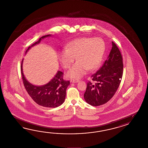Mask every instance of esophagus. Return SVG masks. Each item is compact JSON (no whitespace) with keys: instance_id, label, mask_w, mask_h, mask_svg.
Wrapping results in <instances>:
<instances>
[{"instance_id":"obj_1","label":"esophagus","mask_w":148,"mask_h":148,"mask_svg":"<svg viewBox=\"0 0 148 148\" xmlns=\"http://www.w3.org/2000/svg\"><path fill=\"white\" fill-rule=\"evenodd\" d=\"M79 82V81L78 80H71V81H70V82H72V83H77Z\"/></svg>"}]
</instances>
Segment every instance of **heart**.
I'll list each match as a JSON object with an SVG mask.
<instances>
[{"label": "heart", "instance_id": "obj_1", "mask_svg": "<svg viewBox=\"0 0 148 148\" xmlns=\"http://www.w3.org/2000/svg\"><path fill=\"white\" fill-rule=\"evenodd\" d=\"M105 50V44L100 38H79L70 41L66 50L59 54V60L65 69L69 68L75 61H78L66 73L70 78H80L88 70L92 71L99 66Z\"/></svg>", "mask_w": 148, "mask_h": 148}]
</instances>
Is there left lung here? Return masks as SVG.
Returning a JSON list of instances; mask_svg holds the SVG:
<instances>
[{
  "mask_svg": "<svg viewBox=\"0 0 148 148\" xmlns=\"http://www.w3.org/2000/svg\"><path fill=\"white\" fill-rule=\"evenodd\" d=\"M112 47L103 66L91 75L92 82L87 83L84 95L88 104L98 106L106 103L113 97L120 86L123 75L122 57L116 45Z\"/></svg>",
  "mask_w": 148,
  "mask_h": 148,
  "instance_id": "obj_1",
  "label": "left lung"
}]
</instances>
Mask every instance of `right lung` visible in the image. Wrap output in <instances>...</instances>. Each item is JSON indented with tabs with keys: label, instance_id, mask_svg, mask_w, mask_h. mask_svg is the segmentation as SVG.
<instances>
[{
	"label": "right lung",
	"instance_id": "obj_1",
	"mask_svg": "<svg viewBox=\"0 0 148 148\" xmlns=\"http://www.w3.org/2000/svg\"><path fill=\"white\" fill-rule=\"evenodd\" d=\"M51 35H44L39 38L31 46L29 47L25 54L32 47L39 44L44 38L50 37ZM23 59L21 66L23 82L29 95L36 103L43 107L55 108L63 104L66 96V89L70 85L69 81L63 79V73L58 71L56 75L47 84L42 86H36L30 83L26 79L23 71Z\"/></svg>",
	"mask_w": 148,
	"mask_h": 148
}]
</instances>
